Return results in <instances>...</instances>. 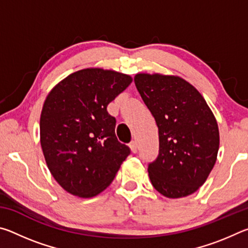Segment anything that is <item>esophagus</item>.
Instances as JSON below:
<instances>
[{
  "label": "esophagus",
  "instance_id": "obj_1",
  "mask_svg": "<svg viewBox=\"0 0 248 248\" xmlns=\"http://www.w3.org/2000/svg\"><path fill=\"white\" fill-rule=\"evenodd\" d=\"M129 146H130V149H131L132 153H137V152H138V145H137V142H136V141H131V142H130Z\"/></svg>",
  "mask_w": 248,
  "mask_h": 248
}]
</instances>
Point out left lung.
<instances>
[{"label":"left lung","mask_w":248,"mask_h":248,"mask_svg":"<svg viewBox=\"0 0 248 248\" xmlns=\"http://www.w3.org/2000/svg\"><path fill=\"white\" fill-rule=\"evenodd\" d=\"M134 84L158 127L157 157L149 163L153 187L167 198L199 189L216 164L220 137L204 98L178 77L137 74Z\"/></svg>","instance_id":"obj_1"}]
</instances>
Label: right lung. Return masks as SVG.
<instances>
[{
  "label": "right lung",
  "mask_w": 248,
  "mask_h": 248,
  "mask_svg": "<svg viewBox=\"0 0 248 248\" xmlns=\"http://www.w3.org/2000/svg\"><path fill=\"white\" fill-rule=\"evenodd\" d=\"M132 78L103 69H85L50 92L40 116V143L50 173L74 196L91 198L110 185L131 153L115 133L108 104Z\"/></svg>",
  "instance_id": "right-lung-1"
}]
</instances>
